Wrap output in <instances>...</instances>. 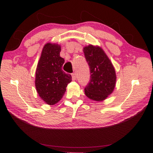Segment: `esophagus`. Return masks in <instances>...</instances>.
Here are the masks:
<instances>
[{"label":"esophagus","mask_w":153,"mask_h":153,"mask_svg":"<svg viewBox=\"0 0 153 153\" xmlns=\"http://www.w3.org/2000/svg\"><path fill=\"white\" fill-rule=\"evenodd\" d=\"M71 76H72V79H73L74 80L76 79V77H77V76H76V73H73L71 74Z\"/></svg>","instance_id":"esophagus-1"}]
</instances>
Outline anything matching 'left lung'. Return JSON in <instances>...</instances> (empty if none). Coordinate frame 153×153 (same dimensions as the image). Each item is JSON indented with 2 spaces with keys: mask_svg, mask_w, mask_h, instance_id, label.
<instances>
[{
  "mask_svg": "<svg viewBox=\"0 0 153 153\" xmlns=\"http://www.w3.org/2000/svg\"><path fill=\"white\" fill-rule=\"evenodd\" d=\"M83 51L90 71V82L84 88L85 94L93 100L102 101L113 92L115 86V68L99 46L88 45Z\"/></svg>",
  "mask_w": 153,
  "mask_h": 153,
  "instance_id": "8db88e82",
  "label": "left lung"
}]
</instances>
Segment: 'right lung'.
<instances>
[{
    "label": "right lung",
    "instance_id": "right-lung-1",
    "mask_svg": "<svg viewBox=\"0 0 153 153\" xmlns=\"http://www.w3.org/2000/svg\"><path fill=\"white\" fill-rule=\"evenodd\" d=\"M61 46L46 44L36 71L35 85L40 97L46 104H56L63 97L71 76L62 69L65 63L60 56Z\"/></svg>",
    "mask_w": 153,
    "mask_h": 153
}]
</instances>
